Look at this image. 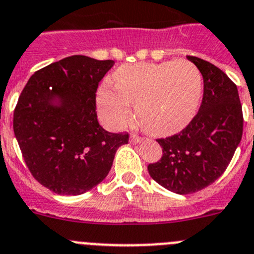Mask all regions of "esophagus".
Masks as SVG:
<instances>
[{"mask_svg": "<svg viewBox=\"0 0 254 254\" xmlns=\"http://www.w3.org/2000/svg\"><path fill=\"white\" fill-rule=\"evenodd\" d=\"M143 140H144V138L136 135V134H131V136H130V143L131 144H139V143H141Z\"/></svg>", "mask_w": 254, "mask_h": 254, "instance_id": "obj_1", "label": "esophagus"}]
</instances>
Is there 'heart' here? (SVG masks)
I'll list each match as a JSON object with an SVG mask.
<instances>
[{"mask_svg":"<svg viewBox=\"0 0 254 254\" xmlns=\"http://www.w3.org/2000/svg\"><path fill=\"white\" fill-rule=\"evenodd\" d=\"M115 87L97 91L101 122L110 129L124 127L135 104L136 120L153 135H171L184 129L195 115L202 93V77L191 62L125 64L114 73Z\"/></svg>","mask_w":254,"mask_h":254,"instance_id":"obj_1","label":"heart"}]
</instances>
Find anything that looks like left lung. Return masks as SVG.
Wrapping results in <instances>:
<instances>
[{
	"label": "left lung",
	"mask_w": 254,
	"mask_h": 254,
	"mask_svg": "<svg viewBox=\"0 0 254 254\" xmlns=\"http://www.w3.org/2000/svg\"><path fill=\"white\" fill-rule=\"evenodd\" d=\"M204 78L198 113L182 131L157 139L163 155L148 166L150 177L175 193L197 192L227 170L243 134L238 88L221 69L197 57H187Z\"/></svg>",
	"instance_id": "1"
}]
</instances>
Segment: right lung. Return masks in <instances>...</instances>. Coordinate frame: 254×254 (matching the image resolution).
<instances>
[{
    "label": "right lung",
    "instance_id": "1",
    "mask_svg": "<svg viewBox=\"0 0 254 254\" xmlns=\"http://www.w3.org/2000/svg\"><path fill=\"white\" fill-rule=\"evenodd\" d=\"M114 61L72 56L35 72L13 111L27 168L58 195H81L104 181L129 134L99 124L96 91Z\"/></svg>",
    "mask_w": 254,
    "mask_h": 254
}]
</instances>
